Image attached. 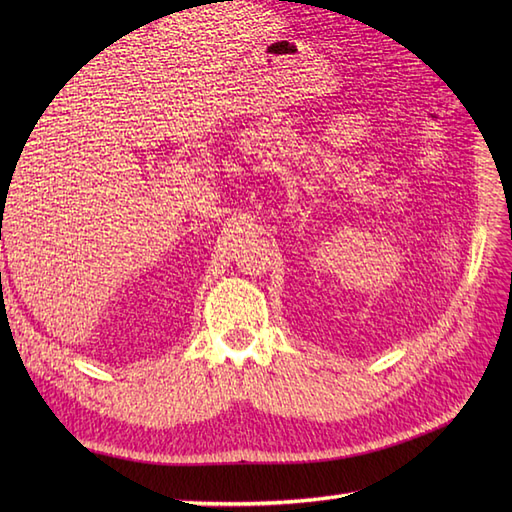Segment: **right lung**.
Listing matches in <instances>:
<instances>
[{
	"label": "right lung",
	"instance_id": "obj_1",
	"mask_svg": "<svg viewBox=\"0 0 512 512\" xmlns=\"http://www.w3.org/2000/svg\"><path fill=\"white\" fill-rule=\"evenodd\" d=\"M2 204H4V202H2Z\"/></svg>",
	"mask_w": 512,
	"mask_h": 512
}]
</instances>
